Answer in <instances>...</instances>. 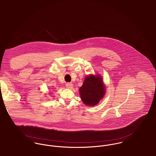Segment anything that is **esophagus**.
<instances>
[{
	"mask_svg": "<svg viewBox=\"0 0 156 156\" xmlns=\"http://www.w3.org/2000/svg\"><path fill=\"white\" fill-rule=\"evenodd\" d=\"M66 88H67V89H72L73 88V84H72V83H67V84H66Z\"/></svg>",
	"mask_w": 156,
	"mask_h": 156,
	"instance_id": "obj_1",
	"label": "esophagus"
}]
</instances>
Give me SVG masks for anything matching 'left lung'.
Returning <instances> with one entry per match:
<instances>
[{
    "mask_svg": "<svg viewBox=\"0 0 156 156\" xmlns=\"http://www.w3.org/2000/svg\"><path fill=\"white\" fill-rule=\"evenodd\" d=\"M81 99L86 105L94 106L105 94V86L100 75L87 76L80 88Z\"/></svg>",
    "mask_w": 156,
    "mask_h": 156,
    "instance_id": "1",
    "label": "left lung"
}]
</instances>
